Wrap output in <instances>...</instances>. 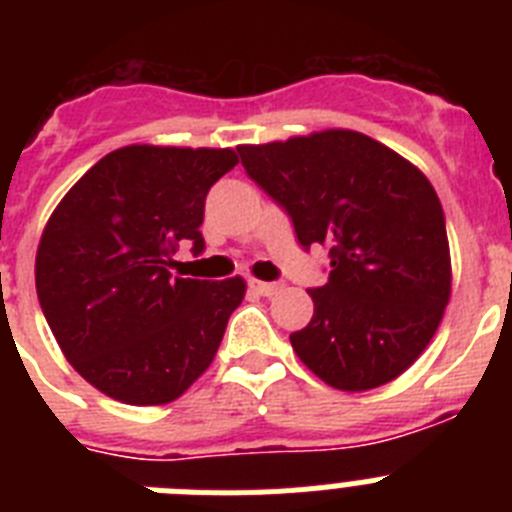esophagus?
Here are the masks:
<instances>
[{"instance_id":"34e87169","label":"esophagus","mask_w":512,"mask_h":512,"mask_svg":"<svg viewBox=\"0 0 512 512\" xmlns=\"http://www.w3.org/2000/svg\"><path fill=\"white\" fill-rule=\"evenodd\" d=\"M248 287H251V292H256V295L271 297V295H277L279 289H282V284H279V282H259V279H251V282H248Z\"/></svg>"}]
</instances>
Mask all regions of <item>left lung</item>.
<instances>
[{
  "label": "left lung",
  "mask_w": 512,
  "mask_h": 512,
  "mask_svg": "<svg viewBox=\"0 0 512 512\" xmlns=\"http://www.w3.org/2000/svg\"><path fill=\"white\" fill-rule=\"evenodd\" d=\"M243 169L295 223L305 248L330 253L310 289L312 320L289 341L341 392H366L415 364L451 297V253L436 189L379 140L330 128L238 146Z\"/></svg>",
  "instance_id": "left-lung-1"
}]
</instances>
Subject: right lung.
I'll use <instances>...</instances> for the list:
<instances>
[{
	"instance_id": "obj_1",
	"label": "right lung",
	"mask_w": 512,
	"mask_h": 512,
	"mask_svg": "<svg viewBox=\"0 0 512 512\" xmlns=\"http://www.w3.org/2000/svg\"><path fill=\"white\" fill-rule=\"evenodd\" d=\"M233 148L135 146L99 158L45 223L35 287L53 336L81 377L125 405H166L205 374L246 282L171 274L200 233Z\"/></svg>"
}]
</instances>
